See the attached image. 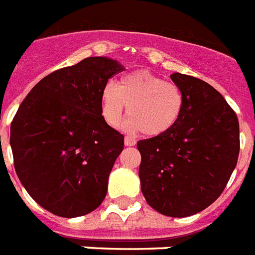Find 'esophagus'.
Returning <instances> with one entry per match:
<instances>
[{"label": "esophagus", "mask_w": 255, "mask_h": 255, "mask_svg": "<svg viewBox=\"0 0 255 255\" xmlns=\"http://www.w3.org/2000/svg\"><path fill=\"white\" fill-rule=\"evenodd\" d=\"M124 144L127 146H133L136 144V140L133 137H129V136H126L124 137Z\"/></svg>", "instance_id": "1"}]
</instances>
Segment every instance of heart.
Returning <instances> with one entry per match:
<instances>
[{
    "label": "heart",
    "mask_w": 255,
    "mask_h": 255,
    "mask_svg": "<svg viewBox=\"0 0 255 255\" xmlns=\"http://www.w3.org/2000/svg\"><path fill=\"white\" fill-rule=\"evenodd\" d=\"M127 106L124 127L150 137L167 133L178 123L185 106L183 93L149 70H134L107 84L101 92V114L109 127L117 128Z\"/></svg>",
    "instance_id": "b5f03b06"
}]
</instances>
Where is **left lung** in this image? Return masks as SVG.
I'll return each instance as SVG.
<instances>
[{"mask_svg":"<svg viewBox=\"0 0 255 255\" xmlns=\"http://www.w3.org/2000/svg\"><path fill=\"white\" fill-rule=\"evenodd\" d=\"M185 98L167 133L137 142L142 195L157 212L186 217L206 210L224 191L240 153L237 115L224 97L199 78L170 76Z\"/></svg>","mask_w":255,"mask_h":255,"instance_id":"8db88e82","label":"left lung"}]
</instances>
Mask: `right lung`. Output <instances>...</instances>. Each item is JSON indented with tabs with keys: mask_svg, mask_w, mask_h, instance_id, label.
<instances>
[{
	"mask_svg": "<svg viewBox=\"0 0 255 255\" xmlns=\"http://www.w3.org/2000/svg\"><path fill=\"white\" fill-rule=\"evenodd\" d=\"M124 69L110 57H88L40 80L10 127L14 167L35 202L61 217L88 215L107 194L124 136L101 114V92Z\"/></svg>",
	"mask_w": 255,
	"mask_h": 255,
	"instance_id": "1",
	"label": "right lung"
}]
</instances>
